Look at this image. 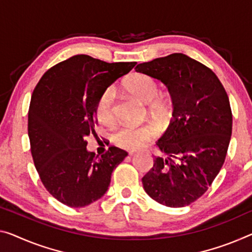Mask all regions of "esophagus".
<instances>
[{
  "mask_svg": "<svg viewBox=\"0 0 252 252\" xmlns=\"http://www.w3.org/2000/svg\"><path fill=\"white\" fill-rule=\"evenodd\" d=\"M135 154H136V153H135V152H129V156H130V157H133V156H135Z\"/></svg>",
  "mask_w": 252,
  "mask_h": 252,
  "instance_id": "34e87169",
  "label": "esophagus"
}]
</instances>
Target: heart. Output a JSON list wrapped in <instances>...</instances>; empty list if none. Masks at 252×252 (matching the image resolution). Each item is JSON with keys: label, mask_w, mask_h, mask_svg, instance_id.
Listing matches in <instances>:
<instances>
[{"label": "heart", "mask_w": 252, "mask_h": 252, "mask_svg": "<svg viewBox=\"0 0 252 252\" xmlns=\"http://www.w3.org/2000/svg\"><path fill=\"white\" fill-rule=\"evenodd\" d=\"M126 89L142 102L149 104L150 111L158 118H164L168 103L160 94V87L153 77L145 74H136L127 81ZM115 89L109 87L101 92L95 102L94 114L99 122L109 124L114 119ZM157 128L152 125L130 126L124 125L113 135L114 143L125 150H138L146 142L156 137Z\"/></svg>", "instance_id": "heart-1"}]
</instances>
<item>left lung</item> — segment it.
<instances>
[{
  "label": "left lung",
  "mask_w": 252,
  "mask_h": 252,
  "mask_svg": "<svg viewBox=\"0 0 252 252\" xmlns=\"http://www.w3.org/2000/svg\"><path fill=\"white\" fill-rule=\"evenodd\" d=\"M135 69L165 84L173 103V118L157 142L165 158H154L143 187L162 205L187 206L204 195L225 160L232 134L229 96L211 68L185 54Z\"/></svg>",
  "instance_id": "left-lung-1"
}]
</instances>
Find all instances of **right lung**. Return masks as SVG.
I'll use <instances>...</instances> for the list:
<instances>
[{
  "mask_svg": "<svg viewBox=\"0 0 252 252\" xmlns=\"http://www.w3.org/2000/svg\"><path fill=\"white\" fill-rule=\"evenodd\" d=\"M135 65L75 55L50 67L34 88L28 111L33 163L45 188L64 205L84 207L101 198L128 154L110 146L95 157L86 137L94 131L99 95Z\"/></svg>",
  "mask_w": 252,
  "mask_h": 252,
  "instance_id": "obj_1",
  "label": "right lung"
}]
</instances>
